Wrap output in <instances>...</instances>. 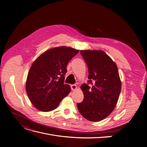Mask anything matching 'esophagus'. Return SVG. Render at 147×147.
Masks as SVG:
<instances>
[{
	"mask_svg": "<svg viewBox=\"0 0 147 147\" xmlns=\"http://www.w3.org/2000/svg\"><path fill=\"white\" fill-rule=\"evenodd\" d=\"M77 86H76V85H71V90L72 91H75L76 89H77Z\"/></svg>",
	"mask_w": 147,
	"mask_h": 147,
	"instance_id": "1",
	"label": "esophagus"
}]
</instances>
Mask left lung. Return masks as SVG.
Masks as SVG:
<instances>
[{
  "label": "left lung",
  "instance_id": "8db88e82",
  "mask_svg": "<svg viewBox=\"0 0 147 147\" xmlns=\"http://www.w3.org/2000/svg\"><path fill=\"white\" fill-rule=\"evenodd\" d=\"M80 54L88 66V82L92 86H81L84 99L77 106L85 119L97 122L109 116L116 107L121 82L116 63L103 50H81Z\"/></svg>",
  "mask_w": 147,
  "mask_h": 147
}]
</instances>
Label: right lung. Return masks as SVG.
I'll list each match as a JSON object with an SVG mask.
<instances>
[{
  "mask_svg": "<svg viewBox=\"0 0 147 147\" xmlns=\"http://www.w3.org/2000/svg\"><path fill=\"white\" fill-rule=\"evenodd\" d=\"M79 52L62 46L50 49L33 62L29 71L26 89L30 101L38 110L53 111L71 92L64 79L69 61Z\"/></svg>",
  "mask_w": 147,
  "mask_h": 147,
  "instance_id": "1",
  "label": "right lung"
}]
</instances>
